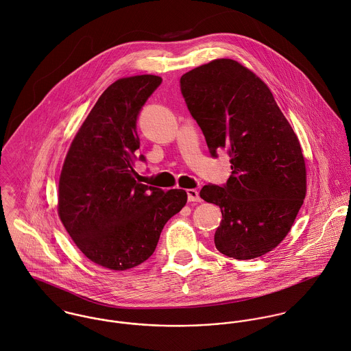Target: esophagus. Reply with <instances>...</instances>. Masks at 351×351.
I'll return each instance as SVG.
<instances>
[{
    "mask_svg": "<svg viewBox=\"0 0 351 351\" xmlns=\"http://www.w3.org/2000/svg\"><path fill=\"white\" fill-rule=\"evenodd\" d=\"M187 197H189V202H200L202 200L200 196H199V193L194 189L187 190Z\"/></svg>",
    "mask_w": 351,
    "mask_h": 351,
    "instance_id": "esophagus-1",
    "label": "esophagus"
}]
</instances>
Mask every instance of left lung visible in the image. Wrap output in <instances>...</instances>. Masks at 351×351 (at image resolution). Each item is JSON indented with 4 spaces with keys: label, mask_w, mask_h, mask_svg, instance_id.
Returning a JSON list of instances; mask_svg holds the SVG:
<instances>
[{
    "label": "left lung",
    "mask_w": 351,
    "mask_h": 351,
    "mask_svg": "<svg viewBox=\"0 0 351 351\" xmlns=\"http://www.w3.org/2000/svg\"><path fill=\"white\" fill-rule=\"evenodd\" d=\"M180 88L210 154L232 157L226 186L200 191L222 211L215 246L235 260L261 257L291 232L306 197L299 138L265 82L237 60L202 64L180 78Z\"/></svg>",
    "instance_id": "8db88e82"
}]
</instances>
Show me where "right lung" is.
I'll return each mask as SVG.
<instances>
[{"instance_id": "add662e5", "label": "right lung", "mask_w": 351, "mask_h": 351, "mask_svg": "<svg viewBox=\"0 0 351 351\" xmlns=\"http://www.w3.org/2000/svg\"><path fill=\"white\" fill-rule=\"evenodd\" d=\"M161 83L134 75L112 83L80 125L64 158L58 214L94 264L126 271L148 260L164 225L187 203L184 190L162 191L136 180L140 109Z\"/></svg>"}]
</instances>
